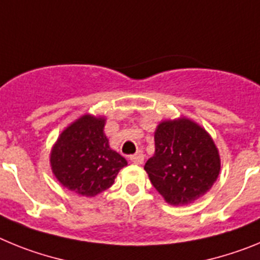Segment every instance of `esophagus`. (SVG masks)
Returning <instances> with one entry per match:
<instances>
[{
    "mask_svg": "<svg viewBox=\"0 0 260 260\" xmlns=\"http://www.w3.org/2000/svg\"><path fill=\"white\" fill-rule=\"evenodd\" d=\"M130 160H132V162H134V164H142L144 160L143 152H142V151H138L137 153L130 156Z\"/></svg>",
    "mask_w": 260,
    "mask_h": 260,
    "instance_id": "34e87169",
    "label": "esophagus"
}]
</instances>
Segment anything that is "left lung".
<instances>
[{
    "instance_id": "1",
    "label": "left lung",
    "mask_w": 260,
    "mask_h": 260,
    "mask_svg": "<svg viewBox=\"0 0 260 260\" xmlns=\"http://www.w3.org/2000/svg\"><path fill=\"white\" fill-rule=\"evenodd\" d=\"M144 171L168 203H191L219 176V151L207 132L190 119L164 121L156 128L155 153Z\"/></svg>"
}]
</instances>
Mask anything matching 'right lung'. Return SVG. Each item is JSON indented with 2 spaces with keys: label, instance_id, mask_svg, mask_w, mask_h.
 Instances as JSON below:
<instances>
[{
  "label": "right lung",
  "instance_id": "1",
  "mask_svg": "<svg viewBox=\"0 0 260 260\" xmlns=\"http://www.w3.org/2000/svg\"><path fill=\"white\" fill-rule=\"evenodd\" d=\"M104 125V118L86 114L63 130L53 147V173L77 194L95 197L109 189L118 172L127 165L125 157L109 147Z\"/></svg>",
  "mask_w": 260,
  "mask_h": 260
}]
</instances>
